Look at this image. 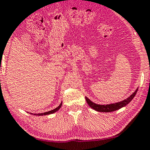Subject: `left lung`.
I'll return each mask as SVG.
<instances>
[{
	"instance_id": "8db88e82",
	"label": "left lung",
	"mask_w": 150,
	"mask_h": 150,
	"mask_svg": "<svg viewBox=\"0 0 150 150\" xmlns=\"http://www.w3.org/2000/svg\"><path fill=\"white\" fill-rule=\"evenodd\" d=\"M137 91H138V89L131 95V96L128 97L127 99H125L124 100L120 101L119 103H116L105 105H98V104L94 103L92 102V101L89 100L88 98H87V97H85V100H86L87 104L89 105L91 108L94 109V110L98 111V112H114V111L118 110L121 108H122V107L127 105L129 102H131V100L134 98V97L135 96L136 94H137Z\"/></svg>"
}]
</instances>
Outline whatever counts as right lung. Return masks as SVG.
Wrapping results in <instances>:
<instances>
[{
    "label": "right lung",
    "mask_w": 150,
    "mask_h": 150,
    "mask_svg": "<svg viewBox=\"0 0 150 150\" xmlns=\"http://www.w3.org/2000/svg\"><path fill=\"white\" fill-rule=\"evenodd\" d=\"M61 105H62V103H61L59 105V106L58 107V108H56V109H54V110H52L51 111H49V112H44V113H40V114H34V115H36V116H42V115H47V114H53L54 112H56V111H58L59 110L60 108H61Z\"/></svg>",
    "instance_id": "add662e5"
}]
</instances>
